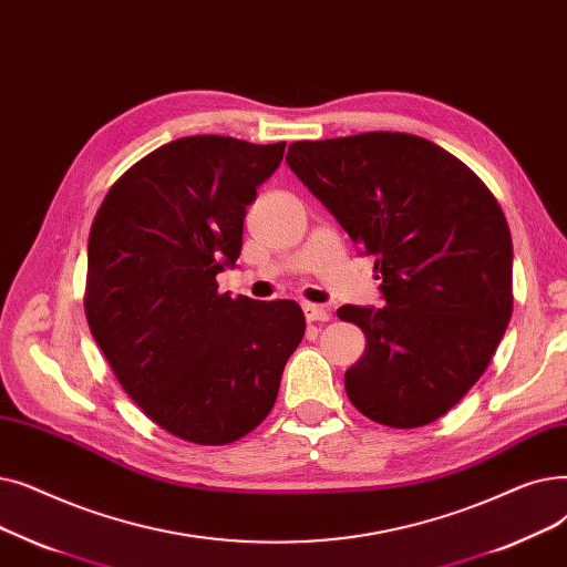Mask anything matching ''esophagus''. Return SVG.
I'll use <instances>...</instances> for the list:
<instances>
[{"label": "esophagus", "mask_w": 567, "mask_h": 567, "mask_svg": "<svg viewBox=\"0 0 567 567\" xmlns=\"http://www.w3.org/2000/svg\"><path fill=\"white\" fill-rule=\"evenodd\" d=\"M302 311H305L307 322H328V320H330V311L318 307V305L305 302V305H302Z\"/></svg>", "instance_id": "obj_1"}]
</instances>
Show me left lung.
Returning <instances> with one entry per match:
<instances>
[{
    "label": "left lung",
    "mask_w": 567,
    "mask_h": 567,
    "mask_svg": "<svg viewBox=\"0 0 567 567\" xmlns=\"http://www.w3.org/2000/svg\"><path fill=\"white\" fill-rule=\"evenodd\" d=\"M286 164L373 258L385 307L346 305L367 337L343 375L369 420H439L492 362L512 316V237L484 182L411 133L292 143Z\"/></svg>",
    "instance_id": "obj_1"
}]
</instances>
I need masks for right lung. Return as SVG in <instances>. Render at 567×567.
Wrapping results in <instances>:
<instances>
[{
    "instance_id": "obj_1",
    "label": "right lung",
    "mask_w": 567,
    "mask_h": 567,
    "mask_svg": "<svg viewBox=\"0 0 567 567\" xmlns=\"http://www.w3.org/2000/svg\"><path fill=\"white\" fill-rule=\"evenodd\" d=\"M286 143L186 136L131 166L87 245L85 313L124 392L173 436L226 445L272 411L305 337L298 302L219 292L256 188Z\"/></svg>"
}]
</instances>
